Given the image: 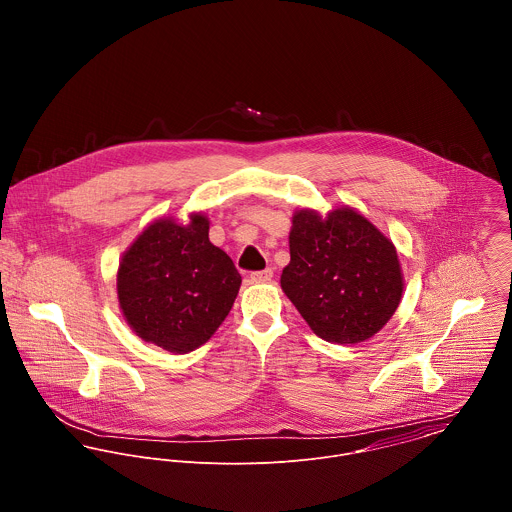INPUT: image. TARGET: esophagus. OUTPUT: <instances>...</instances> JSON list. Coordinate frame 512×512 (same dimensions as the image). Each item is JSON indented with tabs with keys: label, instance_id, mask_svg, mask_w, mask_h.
Instances as JSON below:
<instances>
[{
	"label": "esophagus",
	"instance_id": "34e87169",
	"mask_svg": "<svg viewBox=\"0 0 512 512\" xmlns=\"http://www.w3.org/2000/svg\"><path fill=\"white\" fill-rule=\"evenodd\" d=\"M272 278H274V270H272V268H266V270H260V272H252V274H250V280L256 282V284L270 282Z\"/></svg>",
	"mask_w": 512,
	"mask_h": 512
}]
</instances>
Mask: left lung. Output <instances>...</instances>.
<instances>
[{
    "mask_svg": "<svg viewBox=\"0 0 512 512\" xmlns=\"http://www.w3.org/2000/svg\"><path fill=\"white\" fill-rule=\"evenodd\" d=\"M290 256L282 290L329 343L366 341L400 303L404 284L394 244L353 209L325 219L307 209L295 213Z\"/></svg>",
    "mask_w": 512,
    "mask_h": 512,
    "instance_id": "left-lung-1",
    "label": "left lung"
}]
</instances>
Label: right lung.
I'll return each instance as SVG.
<instances>
[{
  "mask_svg": "<svg viewBox=\"0 0 512 512\" xmlns=\"http://www.w3.org/2000/svg\"><path fill=\"white\" fill-rule=\"evenodd\" d=\"M232 260L209 240V220L149 224L124 254L118 299L130 327L169 353H189L211 339L240 288Z\"/></svg>",
  "mask_w": 512,
  "mask_h": 512,
  "instance_id": "obj_1",
  "label": "right lung"
}]
</instances>
